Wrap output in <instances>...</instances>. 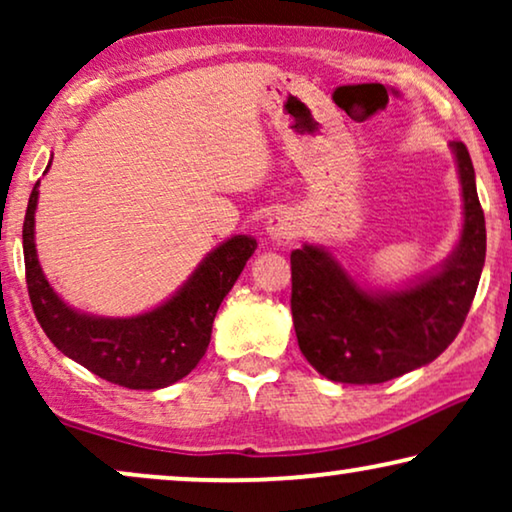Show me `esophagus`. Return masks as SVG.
<instances>
[{
  "label": "esophagus",
  "mask_w": 512,
  "mask_h": 512,
  "mask_svg": "<svg viewBox=\"0 0 512 512\" xmlns=\"http://www.w3.org/2000/svg\"><path fill=\"white\" fill-rule=\"evenodd\" d=\"M298 221L296 216L291 212H282V209H277V212H272L268 216V221H265V233L272 242H291L293 237L298 235Z\"/></svg>",
  "instance_id": "obj_1"
}]
</instances>
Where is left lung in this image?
<instances>
[{
    "mask_svg": "<svg viewBox=\"0 0 512 512\" xmlns=\"http://www.w3.org/2000/svg\"><path fill=\"white\" fill-rule=\"evenodd\" d=\"M464 223L438 268L398 289L359 284L321 244L291 251V312L300 352L319 375L380 384L422 368L457 338L478 291L487 230L468 149L450 142Z\"/></svg>",
    "mask_w": 512,
    "mask_h": 512,
    "instance_id": "obj_1",
    "label": "left lung"
}]
</instances>
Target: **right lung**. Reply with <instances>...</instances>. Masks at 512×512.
I'll list each match as a JSON object with an SVG mask.
<instances>
[{
  "label": "right lung",
  "instance_id": "right-lung-1",
  "mask_svg": "<svg viewBox=\"0 0 512 512\" xmlns=\"http://www.w3.org/2000/svg\"><path fill=\"white\" fill-rule=\"evenodd\" d=\"M37 205L39 181L27 202L23 254L27 291L48 340L90 373L128 389H165L191 373L207 352L221 300L256 251L254 237L233 235L221 242L153 310L135 317H97L65 303L41 270L34 242Z\"/></svg>",
  "mask_w": 512,
  "mask_h": 512
}]
</instances>
